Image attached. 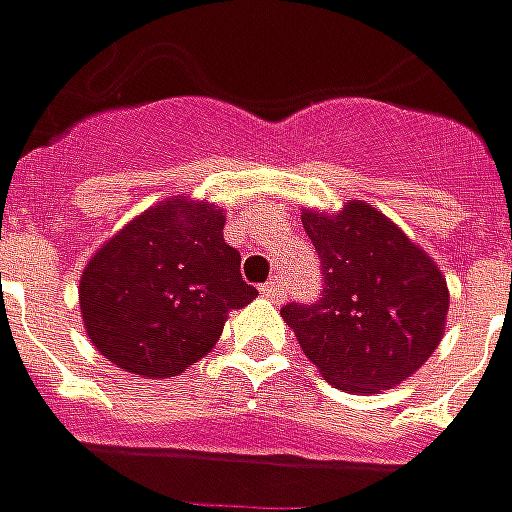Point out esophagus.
<instances>
[{"instance_id":"obj_1","label":"esophagus","mask_w":512,"mask_h":512,"mask_svg":"<svg viewBox=\"0 0 512 512\" xmlns=\"http://www.w3.org/2000/svg\"><path fill=\"white\" fill-rule=\"evenodd\" d=\"M260 291H263V296L271 299V302H280V299H285V285H282V280L263 282V285H260Z\"/></svg>"}]
</instances>
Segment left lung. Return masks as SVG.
<instances>
[{
	"instance_id": "8db88e82",
	"label": "left lung",
	"mask_w": 512,
	"mask_h": 512,
	"mask_svg": "<svg viewBox=\"0 0 512 512\" xmlns=\"http://www.w3.org/2000/svg\"><path fill=\"white\" fill-rule=\"evenodd\" d=\"M321 257L316 305L291 302L282 318L321 377L349 393L407 380L441 343L449 288L441 268L377 207L349 199L338 213H302Z\"/></svg>"
}]
</instances>
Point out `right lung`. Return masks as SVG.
I'll return each instance as SVG.
<instances>
[{"instance_id": "1", "label": "right lung", "mask_w": 512, "mask_h": 512, "mask_svg": "<svg viewBox=\"0 0 512 512\" xmlns=\"http://www.w3.org/2000/svg\"><path fill=\"white\" fill-rule=\"evenodd\" d=\"M257 288L224 244V210L174 196L132 219L80 277V310L96 349L130 374L177 377L219 341L230 310Z\"/></svg>"}]
</instances>
